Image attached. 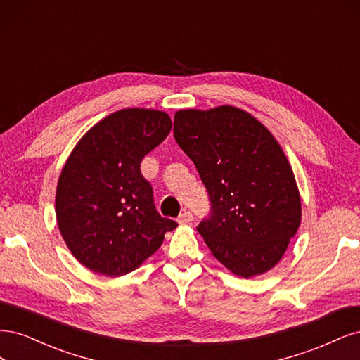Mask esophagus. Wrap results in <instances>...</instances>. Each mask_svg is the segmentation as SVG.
<instances>
[{"label":"esophagus","mask_w":360,"mask_h":360,"mask_svg":"<svg viewBox=\"0 0 360 360\" xmlns=\"http://www.w3.org/2000/svg\"><path fill=\"white\" fill-rule=\"evenodd\" d=\"M193 221V214L190 211H184L179 217H178V223L179 224H188Z\"/></svg>","instance_id":"esophagus-1"}]
</instances>
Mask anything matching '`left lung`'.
<instances>
[{
    "label": "left lung",
    "mask_w": 360,
    "mask_h": 360,
    "mask_svg": "<svg viewBox=\"0 0 360 360\" xmlns=\"http://www.w3.org/2000/svg\"><path fill=\"white\" fill-rule=\"evenodd\" d=\"M173 136L210 194L211 215L197 231L212 256L242 278L271 271L302 218L295 173L276 139L229 104L178 110Z\"/></svg>",
    "instance_id": "1"
}]
</instances>
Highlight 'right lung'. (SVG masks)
I'll use <instances>...</instances> for the list:
<instances>
[{"label":"right lung","mask_w":360,"mask_h":360,"mask_svg":"<svg viewBox=\"0 0 360 360\" xmlns=\"http://www.w3.org/2000/svg\"><path fill=\"white\" fill-rule=\"evenodd\" d=\"M172 130L166 112L121 109L80 137L56 185L58 229L89 271L121 276L137 269L176 229L161 217L153 187L141 173L143 157Z\"/></svg>","instance_id":"add662e5"}]
</instances>
